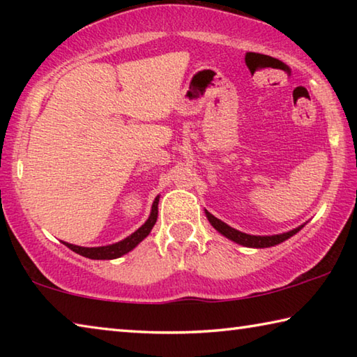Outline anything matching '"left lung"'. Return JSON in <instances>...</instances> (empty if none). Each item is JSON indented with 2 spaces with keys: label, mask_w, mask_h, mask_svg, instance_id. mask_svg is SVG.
I'll use <instances>...</instances> for the list:
<instances>
[{
  "label": "left lung",
  "mask_w": 357,
  "mask_h": 357,
  "mask_svg": "<svg viewBox=\"0 0 357 357\" xmlns=\"http://www.w3.org/2000/svg\"><path fill=\"white\" fill-rule=\"evenodd\" d=\"M204 214H206L211 225H213L217 231L222 234V236L228 238L229 241H233V243H236L239 245L250 247V249H266V247H274L277 244L283 243V241H287L291 236H294V234L301 231V229L305 225V223H302V225H299L298 228L289 229V231H287V233L271 234V236H257V234H247V233L239 231V229H236V228L227 225L225 222L217 219V217L208 213V211H204Z\"/></svg>",
  "instance_id": "8db88e82"
}]
</instances>
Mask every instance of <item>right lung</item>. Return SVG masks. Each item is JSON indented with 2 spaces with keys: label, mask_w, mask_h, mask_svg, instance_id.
Segmentation results:
<instances>
[{
  "label": "right lung",
  "mask_w": 357,
  "mask_h": 357,
  "mask_svg": "<svg viewBox=\"0 0 357 357\" xmlns=\"http://www.w3.org/2000/svg\"><path fill=\"white\" fill-rule=\"evenodd\" d=\"M159 198H160V195H157L155 200L153 202V206H151V213H149L148 220L144 222L140 228L135 229L134 233L129 234L128 238L119 241V243L100 245V247H82V245H75V244H69V243H63V244L68 245L70 250H74L75 253H78V255L91 258V259H114V258L123 257V255H126V253H129L130 250H134L135 247L148 236V234L151 233V229H153V227L155 225Z\"/></svg>",
  "instance_id": "right-lung-1"
}]
</instances>
